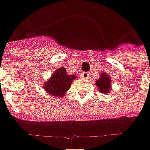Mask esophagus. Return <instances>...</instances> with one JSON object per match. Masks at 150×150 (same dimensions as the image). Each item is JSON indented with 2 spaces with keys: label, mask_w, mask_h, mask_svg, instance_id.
<instances>
[{
  "label": "esophagus",
  "mask_w": 150,
  "mask_h": 150,
  "mask_svg": "<svg viewBox=\"0 0 150 150\" xmlns=\"http://www.w3.org/2000/svg\"><path fill=\"white\" fill-rule=\"evenodd\" d=\"M81 77L83 79H87L89 77V73L88 72H83V73H81Z\"/></svg>",
  "instance_id": "1"
}]
</instances>
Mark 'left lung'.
Wrapping results in <instances>:
<instances>
[{
    "label": "left lung",
    "instance_id": "1",
    "mask_svg": "<svg viewBox=\"0 0 150 150\" xmlns=\"http://www.w3.org/2000/svg\"><path fill=\"white\" fill-rule=\"evenodd\" d=\"M101 77L99 80H96V86L99 88V91L101 93H109L111 92V77L107 73H101Z\"/></svg>",
    "mask_w": 150,
    "mask_h": 150
}]
</instances>
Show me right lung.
Returning a JSON list of instances; mask_svg holds the SVG:
<instances>
[{"instance_id":"add662e5","label":"right lung","mask_w":150,"mask_h":150,"mask_svg":"<svg viewBox=\"0 0 150 150\" xmlns=\"http://www.w3.org/2000/svg\"><path fill=\"white\" fill-rule=\"evenodd\" d=\"M75 78L76 75H68L65 68L60 67L55 69L49 81L43 84V88L49 95L56 97H61L69 89L71 83Z\"/></svg>"}]
</instances>
